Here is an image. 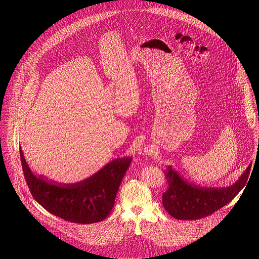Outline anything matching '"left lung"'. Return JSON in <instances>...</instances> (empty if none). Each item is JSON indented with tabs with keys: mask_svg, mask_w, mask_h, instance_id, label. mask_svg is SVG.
<instances>
[{
	"mask_svg": "<svg viewBox=\"0 0 259 259\" xmlns=\"http://www.w3.org/2000/svg\"><path fill=\"white\" fill-rule=\"evenodd\" d=\"M250 165L232 186L207 188L183 178L172 166L164 171L168 190L162 202L166 211L178 220H196L206 217L229 204L245 187Z\"/></svg>",
	"mask_w": 259,
	"mask_h": 259,
	"instance_id": "obj_1",
	"label": "left lung"
}]
</instances>
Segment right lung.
<instances>
[{
	"label": "right lung",
	"instance_id": "add662e5",
	"mask_svg": "<svg viewBox=\"0 0 259 259\" xmlns=\"http://www.w3.org/2000/svg\"><path fill=\"white\" fill-rule=\"evenodd\" d=\"M20 159L34 200L55 216L85 225L103 220L112 211L121 181L131 162L130 157L117 158L79 182L61 183L33 173L21 147Z\"/></svg>",
	"mask_w": 259,
	"mask_h": 259
}]
</instances>
